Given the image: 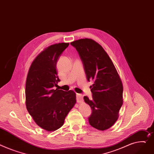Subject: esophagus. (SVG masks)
Returning a JSON list of instances; mask_svg holds the SVG:
<instances>
[{
	"instance_id": "esophagus-1",
	"label": "esophagus",
	"mask_w": 154,
	"mask_h": 154,
	"mask_svg": "<svg viewBox=\"0 0 154 154\" xmlns=\"http://www.w3.org/2000/svg\"><path fill=\"white\" fill-rule=\"evenodd\" d=\"M76 100L78 103H82L83 102V96L81 94H76Z\"/></svg>"
}]
</instances>
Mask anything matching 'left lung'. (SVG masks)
I'll use <instances>...</instances> for the list:
<instances>
[{
  "label": "left lung",
  "mask_w": 154,
  "mask_h": 154,
  "mask_svg": "<svg viewBox=\"0 0 154 154\" xmlns=\"http://www.w3.org/2000/svg\"><path fill=\"white\" fill-rule=\"evenodd\" d=\"M82 62L87 79L93 80L90 86L92 98L84 97L91 114L90 125L98 130L111 128L117 121L122 105L123 87L117 70L106 51L91 39H80L72 42Z\"/></svg>",
  "instance_id": "8db88e82"
}]
</instances>
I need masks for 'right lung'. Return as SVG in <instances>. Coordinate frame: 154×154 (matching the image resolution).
Instances as JSON below:
<instances>
[{
    "label": "right lung",
    "mask_w": 154,
    "mask_h": 154,
    "mask_svg": "<svg viewBox=\"0 0 154 154\" xmlns=\"http://www.w3.org/2000/svg\"><path fill=\"white\" fill-rule=\"evenodd\" d=\"M69 43L51 45L42 51L31 65L26 81V106L29 115L42 128L53 131L60 128L74 106L75 94L54 89L60 81L57 61Z\"/></svg>",
    "instance_id": "1"
}]
</instances>
